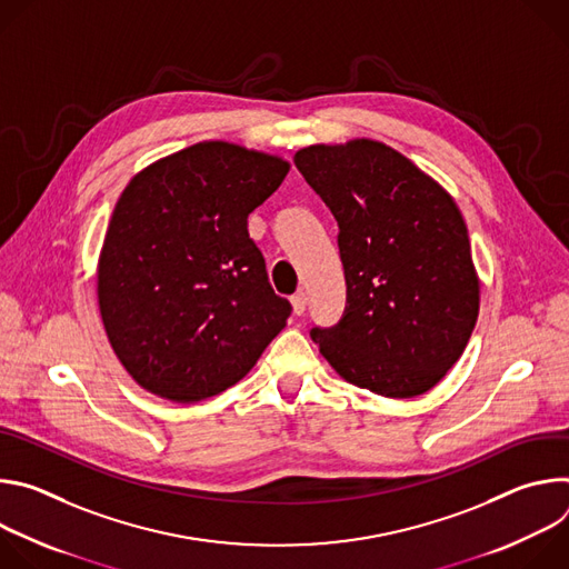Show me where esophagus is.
Listing matches in <instances>:
<instances>
[{"mask_svg": "<svg viewBox=\"0 0 569 569\" xmlns=\"http://www.w3.org/2000/svg\"><path fill=\"white\" fill-rule=\"evenodd\" d=\"M290 303H292V312H295V315H303V312H306V303H308L306 292L292 295V297H290Z\"/></svg>", "mask_w": 569, "mask_h": 569, "instance_id": "1", "label": "esophagus"}]
</instances>
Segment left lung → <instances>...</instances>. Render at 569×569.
Here are the masks:
<instances>
[{
    "label": "left lung",
    "mask_w": 569,
    "mask_h": 569,
    "mask_svg": "<svg viewBox=\"0 0 569 569\" xmlns=\"http://www.w3.org/2000/svg\"><path fill=\"white\" fill-rule=\"evenodd\" d=\"M306 182L333 211L347 312L310 336L351 385L415 398L461 358L479 315V277L455 198L412 159L376 139L295 152Z\"/></svg>",
    "instance_id": "1"
}]
</instances>
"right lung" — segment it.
Listing matches in <instances>:
<instances>
[{
    "mask_svg": "<svg viewBox=\"0 0 569 569\" xmlns=\"http://www.w3.org/2000/svg\"><path fill=\"white\" fill-rule=\"evenodd\" d=\"M290 161L200 141L141 169L117 200L97 266L110 347L137 385L198 402L246 378L286 327L248 216Z\"/></svg>",
    "mask_w": 569,
    "mask_h": 569,
    "instance_id": "obj_1",
    "label": "right lung"
}]
</instances>
